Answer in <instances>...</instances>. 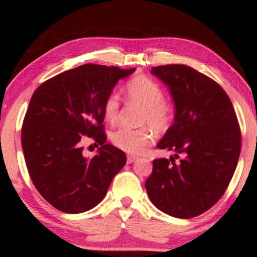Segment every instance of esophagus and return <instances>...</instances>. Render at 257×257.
<instances>
[{"label": "esophagus", "instance_id": "1", "mask_svg": "<svg viewBox=\"0 0 257 257\" xmlns=\"http://www.w3.org/2000/svg\"><path fill=\"white\" fill-rule=\"evenodd\" d=\"M137 159H138V156H133V155L126 156V162H128V163H133V162H135Z\"/></svg>", "mask_w": 257, "mask_h": 257}]
</instances>
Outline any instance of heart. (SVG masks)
<instances>
[{
  "label": "heart",
  "mask_w": 257,
  "mask_h": 257,
  "mask_svg": "<svg viewBox=\"0 0 257 257\" xmlns=\"http://www.w3.org/2000/svg\"><path fill=\"white\" fill-rule=\"evenodd\" d=\"M124 91L129 102L143 107L139 117L140 124H149L157 132L167 131L172 125L176 116V106L173 101L164 98L163 88L157 82L147 76H137L126 82ZM119 106L118 94L111 91L102 102V112L107 122H116ZM149 127L143 125L132 129L122 126L111 133V143L122 151L140 153L153 140L152 129Z\"/></svg>",
  "instance_id": "1"
}]
</instances>
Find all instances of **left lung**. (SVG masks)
<instances>
[{
    "label": "left lung",
    "instance_id": "left-lung-1",
    "mask_svg": "<svg viewBox=\"0 0 257 257\" xmlns=\"http://www.w3.org/2000/svg\"><path fill=\"white\" fill-rule=\"evenodd\" d=\"M151 72L169 87L175 102L174 124L157 145L175 156L153 159L145 187L159 210L191 219L210 209L228 187L241 149L239 123L226 91L204 73L179 64Z\"/></svg>",
    "mask_w": 257,
    "mask_h": 257
}]
</instances>
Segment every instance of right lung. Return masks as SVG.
<instances>
[{
	"label": "right lung",
	"instance_id": "obj_1",
	"mask_svg": "<svg viewBox=\"0 0 257 257\" xmlns=\"http://www.w3.org/2000/svg\"><path fill=\"white\" fill-rule=\"evenodd\" d=\"M133 69L85 64L47 79L35 90L22 126L29 175L49 204L67 214L89 210L104 199L125 153L106 144L102 102ZM100 146L84 159L80 141Z\"/></svg>",
	"mask_w": 257,
	"mask_h": 257
}]
</instances>
